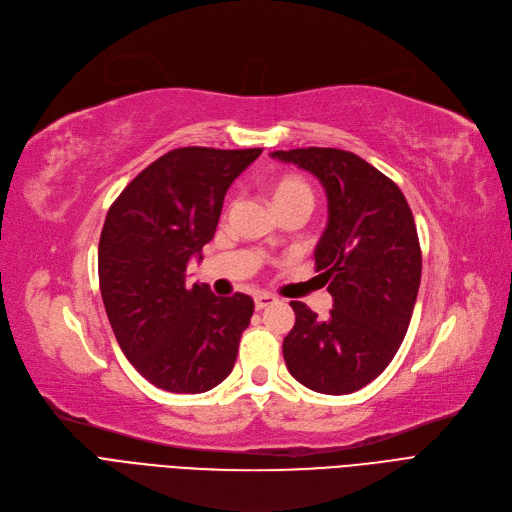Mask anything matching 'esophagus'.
<instances>
[{"mask_svg": "<svg viewBox=\"0 0 512 512\" xmlns=\"http://www.w3.org/2000/svg\"><path fill=\"white\" fill-rule=\"evenodd\" d=\"M275 302V296H271V294H256L254 296V306H256V310H262V308H266V306H271Z\"/></svg>", "mask_w": 512, "mask_h": 512, "instance_id": "esophagus-1", "label": "esophagus"}]
</instances>
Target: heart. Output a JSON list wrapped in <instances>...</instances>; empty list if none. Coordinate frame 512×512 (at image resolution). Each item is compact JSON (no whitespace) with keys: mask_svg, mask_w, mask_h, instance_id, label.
I'll return each mask as SVG.
<instances>
[{"mask_svg":"<svg viewBox=\"0 0 512 512\" xmlns=\"http://www.w3.org/2000/svg\"><path fill=\"white\" fill-rule=\"evenodd\" d=\"M275 208H283L294 202H310L312 204V189L308 181L296 173H281L266 181Z\"/></svg>","mask_w":512,"mask_h":512,"instance_id":"heart-1","label":"heart"}]
</instances>
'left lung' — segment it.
I'll use <instances>...</instances> for the list:
<instances>
[{
	"mask_svg": "<svg viewBox=\"0 0 512 512\" xmlns=\"http://www.w3.org/2000/svg\"><path fill=\"white\" fill-rule=\"evenodd\" d=\"M321 181L329 221L314 250L333 310L319 319L289 302L296 325L283 339L287 371L312 392L344 396L377 379L408 331L421 283L415 218L400 187L360 156L335 148L273 152Z\"/></svg>",
	"mask_w": 512,
	"mask_h": 512,
	"instance_id": "left-lung-1",
	"label": "left lung"
}]
</instances>
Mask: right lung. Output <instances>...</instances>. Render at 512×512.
Here are the masks:
<instances>
[{
	"label": "right lung",
	"instance_id": "1",
	"mask_svg": "<svg viewBox=\"0 0 512 512\" xmlns=\"http://www.w3.org/2000/svg\"><path fill=\"white\" fill-rule=\"evenodd\" d=\"M260 152L173 150L108 210L97 250L108 321L137 373L166 392L202 394L233 371L254 300L214 296L185 273L214 237L229 185Z\"/></svg>",
	"mask_w": 512,
	"mask_h": 512
}]
</instances>
